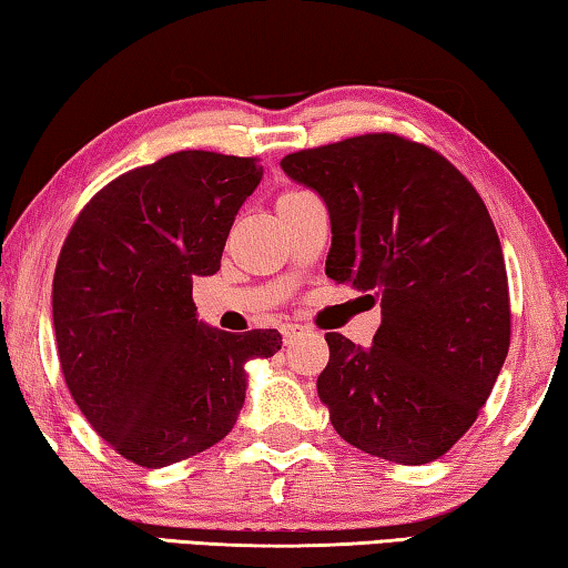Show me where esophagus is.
<instances>
[{"instance_id": "34e87169", "label": "esophagus", "mask_w": 568, "mask_h": 568, "mask_svg": "<svg viewBox=\"0 0 568 568\" xmlns=\"http://www.w3.org/2000/svg\"><path fill=\"white\" fill-rule=\"evenodd\" d=\"M302 334H304V326H302V324H284V326H282V339H284V344H292L294 339H300Z\"/></svg>"}]
</instances>
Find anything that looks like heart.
<instances>
[{
	"mask_svg": "<svg viewBox=\"0 0 568 568\" xmlns=\"http://www.w3.org/2000/svg\"><path fill=\"white\" fill-rule=\"evenodd\" d=\"M300 194H304V192H300V189H290V192H284L278 199H290V196H300Z\"/></svg>",
	"mask_w": 568,
	"mask_h": 568,
	"instance_id": "heart-1",
	"label": "heart"
}]
</instances>
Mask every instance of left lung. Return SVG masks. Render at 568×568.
<instances>
[{"label": "left lung", "mask_w": 568, "mask_h": 568, "mask_svg": "<svg viewBox=\"0 0 568 568\" xmlns=\"http://www.w3.org/2000/svg\"><path fill=\"white\" fill-rule=\"evenodd\" d=\"M282 169L329 209L326 276L382 300L369 349L326 334L316 392L336 434L394 464L439 459L509 354V282L486 204L439 152L399 134L302 149Z\"/></svg>", "instance_id": "1"}]
</instances>
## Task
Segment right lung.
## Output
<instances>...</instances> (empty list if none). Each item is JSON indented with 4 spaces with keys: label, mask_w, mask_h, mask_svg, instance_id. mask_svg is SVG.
<instances>
[{
    "label": "right lung",
    "mask_w": 568,
    "mask_h": 568,
    "mask_svg": "<svg viewBox=\"0 0 568 568\" xmlns=\"http://www.w3.org/2000/svg\"><path fill=\"white\" fill-rule=\"evenodd\" d=\"M256 162L186 149L132 169L89 199L59 252L52 316L69 394L144 469L222 442L244 406V364L282 349L276 329L204 326L192 300L262 182Z\"/></svg>",
    "instance_id": "obj_1"
}]
</instances>
